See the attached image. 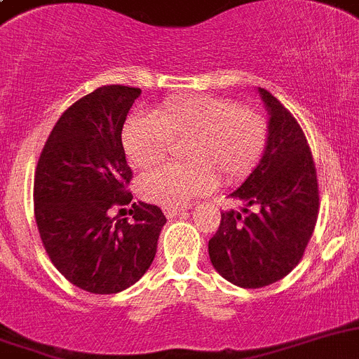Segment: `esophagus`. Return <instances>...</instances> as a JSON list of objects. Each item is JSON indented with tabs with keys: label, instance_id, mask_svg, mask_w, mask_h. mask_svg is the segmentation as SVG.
I'll return each instance as SVG.
<instances>
[{
	"label": "esophagus",
	"instance_id": "1",
	"mask_svg": "<svg viewBox=\"0 0 359 359\" xmlns=\"http://www.w3.org/2000/svg\"><path fill=\"white\" fill-rule=\"evenodd\" d=\"M184 211H186V209L179 208V205H166V208H164V215H166L168 218H173V216L182 215Z\"/></svg>",
	"mask_w": 359,
	"mask_h": 359
}]
</instances>
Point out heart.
<instances>
[{
	"label": "heart",
	"instance_id": "heart-1",
	"mask_svg": "<svg viewBox=\"0 0 359 359\" xmlns=\"http://www.w3.org/2000/svg\"><path fill=\"white\" fill-rule=\"evenodd\" d=\"M125 154L135 168L159 164L184 144L186 163L166 164L144 173L137 189L159 205H180L209 191L219 180L236 184L257 166L268 141L266 118L231 98L180 96L154 114L127 119L121 134Z\"/></svg>",
	"mask_w": 359,
	"mask_h": 359
}]
</instances>
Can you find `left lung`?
<instances>
[{
    "label": "left lung",
    "mask_w": 359,
    "mask_h": 359,
    "mask_svg": "<svg viewBox=\"0 0 359 359\" xmlns=\"http://www.w3.org/2000/svg\"><path fill=\"white\" fill-rule=\"evenodd\" d=\"M263 157L231 198L241 211L222 212L209 240V257L219 276L240 288H263L288 276L304 256L318 218V180L306 135L292 112L266 89Z\"/></svg>",
    "instance_id": "1"
}]
</instances>
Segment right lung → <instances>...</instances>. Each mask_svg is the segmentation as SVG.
<instances>
[{"label": "right lung", "instance_id": "add662e5", "mask_svg": "<svg viewBox=\"0 0 359 359\" xmlns=\"http://www.w3.org/2000/svg\"><path fill=\"white\" fill-rule=\"evenodd\" d=\"M140 95L137 87L103 86L73 103L35 170V222L51 263L98 295L123 292L147 273L166 224L163 211L144 202L132 203L130 222L109 216L132 202L121 130Z\"/></svg>", "mask_w": 359, "mask_h": 359}]
</instances>
